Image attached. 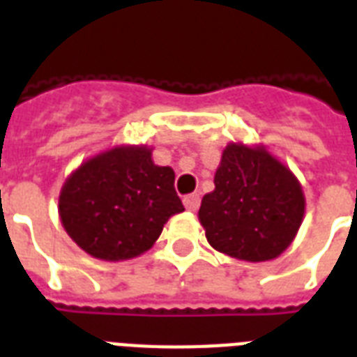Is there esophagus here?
<instances>
[{
	"mask_svg": "<svg viewBox=\"0 0 357 357\" xmlns=\"http://www.w3.org/2000/svg\"><path fill=\"white\" fill-rule=\"evenodd\" d=\"M185 207L189 209V211H196L198 207H200V196L198 195H189L183 198Z\"/></svg>",
	"mask_w": 357,
	"mask_h": 357,
	"instance_id": "esophagus-1",
	"label": "esophagus"
}]
</instances>
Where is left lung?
<instances>
[{
  "instance_id": "8db88e82",
  "label": "left lung",
  "mask_w": 357,
  "mask_h": 357,
  "mask_svg": "<svg viewBox=\"0 0 357 357\" xmlns=\"http://www.w3.org/2000/svg\"><path fill=\"white\" fill-rule=\"evenodd\" d=\"M304 213V190L291 168L265 146L229 142L215 172V190L202 198L198 218L213 248L261 263L291 246Z\"/></svg>"
}]
</instances>
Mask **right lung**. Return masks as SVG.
Listing matches in <instances>:
<instances>
[{"mask_svg": "<svg viewBox=\"0 0 357 357\" xmlns=\"http://www.w3.org/2000/svg\"><path fill=\"white\" fill-rule=\"evenodd\" d=\"M150 146H114L70 174L59 217L70 238L92 257L126 261L144 254L168 218L185 211L174 170L151 159Z\"/></svg>", "mask_w": 357, "mask_h": 357, "instance_id": "right-lung-1", "label": "right lung"}]
</instances>
